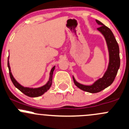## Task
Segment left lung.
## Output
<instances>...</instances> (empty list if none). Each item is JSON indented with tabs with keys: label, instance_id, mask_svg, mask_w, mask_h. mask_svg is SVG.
Segmentation results:
<instances>
[{
	"label": "left lung",
	"instance_id": "left-lung-1",
	"mask_svg": "<svg viewBox=\"0 0 129 129\" xmlns=\"http://www.w3.org/2000/svg\"><path fill=\"white\" fill-rule=\"evenodd\" d=\"M96 23L100 26L97 28L105 38L107 44L108 53H109V63L108 68L104 76L99 78L91 85H84L77 82L73 76L75 85L81 90L87 92L95 93L101 91L102 90L109 86L113 82L117 75L120 64V59L119 56V47L118 43L113 36L112 30L105 26L101 22L96 20Z\"/></svg>",
	"mask_w": 129,
	"mask_h": 129
}]
</instances>
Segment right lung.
<instances>
[{"instance_id": "1", "label": "right lung", "mask_w": 129, "mask_h": 129, "mask_svg": "<svg viewBox=\"0 0 129 129\" xmlns=\"http://www.w3.org/2000/svg\"><path fill=\"white\" fill-rule=\"evenodd\" d=\"M7 66H8L9 70L10 77H11V81L13 83L14 85L18 90H19L21 92H22L23 93L25 94L27 96H29V97H38V96H41V95H43L44 93L46 92V91L50 88L51 86L52 82H53V81H52V80H53V71H54V69H55V66H54V67H53V68L51 70L50 74H49V78L48 81L47 82V83L46 84V85H44V86H41V87L39 88H33L24 87V86H22L21 84H19L17 81H16V79L14 78L12 73H11L9 61V58Z\"/></svg>"}]
</instances>
